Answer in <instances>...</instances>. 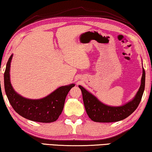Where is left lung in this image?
<instances>
[{"instance_id":"obj_1","label":"left lung","mask_w":152,"mask_h":152,"mask_svg":"<svg viewBox=\"0 0 152 152\" xmlns=\"http://www.w3.org/2000/svg\"><path fill=\"white\" fill-rule=\"evenodd\" d=\"M145 85V72L142 68V76L141 78V84L135 97L131 101L119 107L106 105L100 101L84 87L79 85L83 94V99L85 110L89 118L91 121L98 123H112L122 121L131 115L138 107L143 92Z\"/></svg>"}]
</instances>
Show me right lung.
<instances>
[{
  "label": "right lung",
  "instance_id": "obj_1",
  "mask_svg": "<svg viewBox=\"0 0 152 152\" xmlns=\"http://www.w3.org/2000/svg\"><path fill=\"white\" fill-rule=\"evenodd\" d=\"M13 55H11L4 73V85L7 97L15 112L25 118L40 123H52L63 112L65 98L74 84L60 87L50 95L41 99H28L17 94L10 82V70Z\"/></svg>",
  "mask_w": 152,
  "mask_h": 152
}]
</instances>
